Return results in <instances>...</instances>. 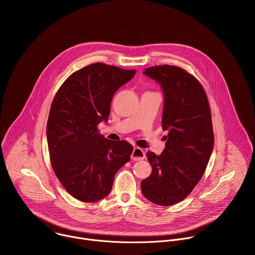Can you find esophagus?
Instances as JSON below:
<instances>
[{"label":"esophagus","mask_w":255,"mask_h":255,"mask_svg":"<svg viewBox=\"0 0 255 255\" xmlns=\"http://www.w3.org/2000/svg\"><path fill=\"white\" fill-rule=\"evenodd\" d=\"M144 158H145L144 150L140 147H134L132 155H131V159L134 161H138V160H142Z\"/></svg>","instance_id":"34e87169"}]
</instances>
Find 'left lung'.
Wrapping results in <instances>:
<instances>
[{
  "mask_svg": "<svg viewBox=\"0 0 255 255\" xmlns=\"http://www.w3.org/2000/svg\"><path fill=\"white\" fill-rule=\"evenodd\" d=\"M143 74L162 89L161 124L168 134L160 155L146 153L152 172L141 191L156 205L171 206L191 194L206 170L214 147L211 110L204 88L187 70L164 64Z\"/></svg>",
  "mask_w": 255,
  "mask_h": 255,
  "instance_id": "left-lung-1",
  "label": "left lung"
}]
</instances>
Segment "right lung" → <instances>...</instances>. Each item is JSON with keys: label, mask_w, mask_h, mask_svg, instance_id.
<instances>
[{"label": "right lung", "mask_w": 255, "mask_h": 255, "mask_svg": "<svg viewBox=\"0 0 255 255\" xmlns=\"http://www.w3.org/2000/svg\"><path fill=\"white\" fill-rule=\"evenodd\" d=\"M136 70L97 62L70 75L50 108L46 135L53 171L66 192L92 203L110 194L116 172L130 160L133 146L99 133L110 115L116 91Z\"/></svg>", "instance_id": "1"}]
</instances>
